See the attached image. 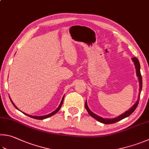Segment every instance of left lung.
I'll return each instance as SVG.
<instances>
[{
    "instance_id": "obj_1",
    "label": "left lung",
    "mask_w": 149,
    "mask_h": 149,
    "mask_svg": "<svg viewBox=\"0 0 149 149\" xmlns=\"http://www.w3.org/2000/svg\"><path fill=\"white\" fill-rule=\"evenodd\" d=\"M132 61L135 64V66H136V74H137V76L138 77V79H139V96H138V99H137V102H136V104H135L133 106H132L130 109L129 110L127 111L125 113H123V114L120 115V116H118V117L114 118H104L101 117H100V116H98L96 114H94L93 112H92L89 109V108L87 105V104H86V101L85 102V108L86 111H87L88 114L90 115L92 117H93L94 118H95L96 120H97L99 122H100L102 123H104L105 124H113L115 123H117V122L121 120L122 119H123V118H126L127 117H128V116L130 115L132 113H133L135 109H136V107H137V105H138L139 104V97H140V94H141V92L142 90V77H141V72H140V64H139V62L138 61V59H137L136 57H133L132 58Z\"/></svg>"
}]
</instances>
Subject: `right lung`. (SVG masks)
<instances>
[{"instance_id": "right-lung-1", "label": "right lung", "mask_w": 149, "mask_h": 149, "mask_svg": "<svg viewBox=\"0 0 149 149\" xmlns=\"http://www.w3.org/2000/svg\"><path fill=\"white\" fill-rule=\"evenodd\" d=\"M64 96H63V99H62L61 104H60V105H59V106L58 107L57 109H56L55 111H54L53 112L51 113L50 114H48V115H44V116H32V115H27V114H26V113H23V114H25V115H26L29 116V117H30L33 118H35V119H38V120H43V119H45V118H48V117H51V116H52V115H55V113H57V112L58 111V110L61 109V106H62V105H63V100H64ZM10 99L11 102H12V104L13 105V106H14V107L16 108V109H18V108L15 106L14 104H13V102H12V99L10 98ZM18 110H19V109H18Z\"/></svg>"}]
</instances>
